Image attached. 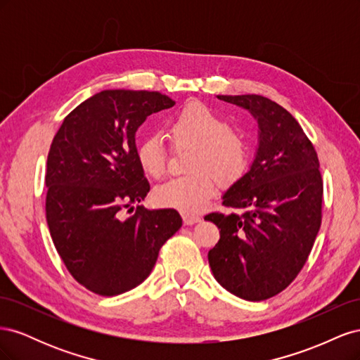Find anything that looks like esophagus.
I'll list each match as a JSON object with an SVG mask.
<instances>
[{"mask_svg":"<svg viewBox=\"0 0 360 360\" xmlns=\"http://www.w3.org/2000/svg\"><path fill=\"white\" fill-rule=\"evenodd\" d=\"M181 216H183V222L186 225H193V224H197V222L201 221L200 216H195V214H191V213H181Z\"/></svg>","mask_w":360,"mask_h":360,"instance_id":"1","label":"esophagus"}]
</instances>
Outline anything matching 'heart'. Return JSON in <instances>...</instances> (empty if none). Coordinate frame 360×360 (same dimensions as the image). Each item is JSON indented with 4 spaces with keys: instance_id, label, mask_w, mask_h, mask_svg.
I'll return each instance as SVG.
<instances>
[{
    "instance_id": "obj_1",
    "label": "heart",
    "mask_w": 360,
    "mask_h": 360,
    "mask_svg": "<svg viewBox=\"0 0 360 360\" xmlns=\"http://www.w3.org/2000/svg\"><path fill=\"white\" fill-rule=\"evenodd\" d=\"M167 134L176 147H193L188 169L192 174L159 184L153 200L165 209L195 213L212 198L214 180L221 186L240 181L249 168L250 150L230 123L200 102H189L167 120ZM136 159L147 176L159 179L167 171L162 139L148 135L139 141Z\"/></svg>"
}]
</instances>
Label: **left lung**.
I'll use <instances>...</instances> for the list:
<instances>
[{"instance_id":"1","label":"left lung","mask_w":360,"mask_h":360,"mask_svg":"<svg viewBox=\"0 0 360 360\" xmlns=\"http://www.w3.org/2000/svg\"><path fill=\"white\" fill-rule=\"evenodd\" d=\"M252 112L259 146L245 177L226 191L222 204L245 213L212 212L219 228L209 250L214 279L245 300L276 296L296 279L321 225L323 180L317 151L285 108L258 94L217 96Z\"/></svg>"}]
</instances>
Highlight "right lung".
<instances>
[{"label":"right lung","instance_id":"right-lung-1","mask_svg":"<svg viewBox=\"0 0 360 360\" xmlns=\"http://www.w3.org/2000/svg\"><path fill=\"white\" fill-rule=\"evenodd\" d=\"M174 103L159 91L103 90L76 106L52 139L45 176L52 242L69 274L101 296L139 285L181 226L177 210L138 205L150 184L135 132Z\"/></svg>","mask_w":360,"mask_h":360}]
</instances>
